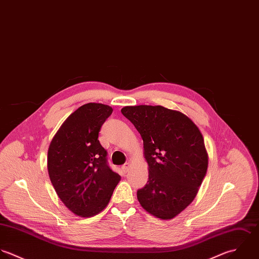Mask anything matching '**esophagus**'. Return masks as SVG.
Returning a JSON list of instances; mask_svg holds the SVG:
<instances>
[{"label":"esophagus","mask_w":259,"mask_h":259,"mask_svg":"<svg viewBox=\"0 0 259 259\" xmlns=\"http://www.w3.org/2000/svg\"><path fill=\"white\" fill-rule=\"evenodd\" d=\"M130 168H131V164H130V163H125V164L121 167L122 171L124 172H128V171H130Z\"/></svg>","instance_id":"obj_1"}]
</instances>
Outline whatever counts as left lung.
Wrapping results in <instances>:
<instances>
[{
  "label": "left lung",
  "instance_id": "8db88e82",
  "mask_svg": "<svg viewBox=\"0 0 259 259\" xmlns=\"http://www.w3.org/2000/svg\"><path fill=\"white\" fill-rule=\"evenodd\" d=\"M144 141L149 181L137 193L151 215L170 220L195 199L208 169V153L199 127L186 114L161 105L124 106Z\"/></svg>",
  "mask_w": 259,
  "mask_h": 259
}]
</instances>
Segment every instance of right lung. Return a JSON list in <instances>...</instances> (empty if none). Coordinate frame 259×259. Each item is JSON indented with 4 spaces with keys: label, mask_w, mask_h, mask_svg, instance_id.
Wrapping results in <instances>:
<instances>
[{
    "label": "right lung",
    "mask_w": 259,
    "mask_h": 259,
    "mask_svg": "<svg viewBox=\"0 0 259 259\" xmlns=\"http://www.w3.org/2000/svg\"><path fill=\"white\" fill-rule=\"evenodd\" d=\"M112 107L89 102L72 112L53 137L47 156L50 181L76 216L92 217L109 203L120 176L106 164L98 133Z\"/></svg>",
    "instance_id": "obj_1"
}]
</instances>
